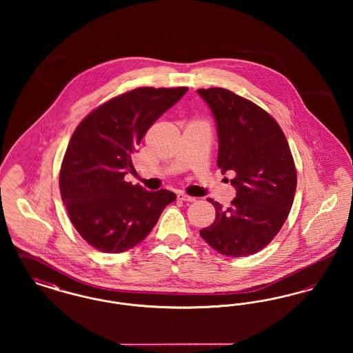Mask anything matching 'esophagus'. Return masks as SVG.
Masks as SVG:
<instances>
[{"mask_svg": "<svg viewBox=\"0 0 353 353\" xmlns=\"http://www.w3.org/2000/svg\"><path fill=\"white\" fill-rule=\"evenodd\" d=\"M177 200L179 201H184V202H193L196 199L194 197H190V196H186L185 193H177Z\"/></svg>", "mask_w": 353, "mask_h": 353, "instance_id": "34e87169", "label": "esophagus"}]
</instances>
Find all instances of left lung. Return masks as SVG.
<instances>
[{
  "instance_id": "left-lung-1",
  "label": "left lung",
  "mask_w": 353,
  "mask_h": 353,
  "mask_svg": "<svg viewBox=\"0 0 353 353\" xmlns=\"http://www.w3.org/2000/svg\"><path fill=\"white\" fill-rule=\"evenodd\" d=\"M219 136L217 165L234 172L235 199L229 208L209 199L214 222L202 239L228 256L261 252L288 217L296 190V169L287 139L269 114L226 88H200Z\"/></svg>"
}]
</instances>
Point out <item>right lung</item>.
<instances>
[{
  "label": "right lung",
  "mask_w": 353,
  "mask_h": 353,
  "mask_svg": "<svg viewBox=\"0 0 353 353\" xmlns=\"http://www.w3.org/2000/svg\"><path fill=\"white\" fill-rule=\"evenodd\" d=\"M188 91L140 87L101 104L70 139L59 174L62 201L84 241L103 252H123L151 233L176 200L167 189L148 192L124 181L132 156L152 124Z\"/></svg>",
  "instance_id": "1"
}]
</instances>
